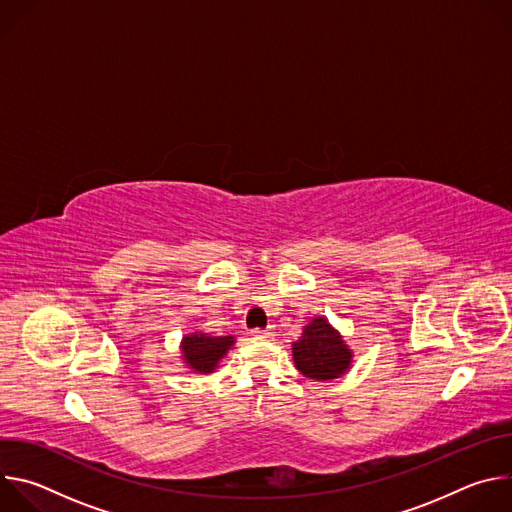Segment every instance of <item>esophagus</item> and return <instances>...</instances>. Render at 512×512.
Returning <instances> with one entry per match:
<instances>
[{"label": "esophagus", "instance_id": "34e87169", "mask_svg": "<svg viewBox=\"0 0 512 512\" xmlns=\"http://www.w3.org/2000/svg\"><path fill=\"white\" fill-rule=\"evenodd\" d=\"M251 336H255V338H269V336H271V330H259V328H255V330H251Z\"/></svg>", "mask_w": 512, "mask_h": 512}]
</instances>
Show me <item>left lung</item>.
I'll use <instances>...</instances> for the list:
<instances>
[{
  "mask_svg": "<svg viewBox=\"0 0 512 512\" xmlns=\"http://www.w3.org/2000/svg\"><path fill=\"white\" fill-rule=\"evenodd\" d=\"M291 356L304 377L332 381L348 373L354 352L328 318L316 316L304 326L300 340L291 344Z\"/></svg>",
  "mask_w": 512,
  "mask_h": 512,
  "instance_id": "left-lung-1",
  "label": "left lung"
}]
</instances>
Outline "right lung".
<instances>
[{
  "mask_svg": "<svg viewBox=\"0 0 512 512\" xmlns=\"http://www.w3.org/2000/svg\"><path fill=\"white\" fill-rule=\"evenodd\" d=\"M235 336H210L204 332H190L182 336L180 352L186 369L198 375H210L235 344Z\"/></svg>",
  "mask_w": 512,
  "mask_h": 512,
  "instance_id": "right-lung-1",
  "label": "right lung"
}]
</instances>
